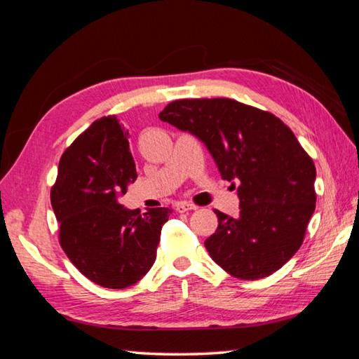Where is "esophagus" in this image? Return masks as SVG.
I'll use <instances>...</instances> for the list:
<instances>
[{
  "mask_svg": "<svg viewBox=\"0 0 359 359\" xmlns=\"http://www.w3.org/2000/svg\"><path fill=\"white\" fill-rule=\"evenodd\" d=\"M190 210H196V205L190 204V202H177V204H175V212L184 213Z\"/></svg>",
  "mask_w": 359,
  "mask_h": 359,
  "instance_id": "1",
  "label": "esophagus"
}]
</instances>
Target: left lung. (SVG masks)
Wrapping results in <instances>:
<instances>
[{"label": "left lung", "instance_id": "8db88e82", "mask_svg": "<svg viewBox=\"0 0 359 359\" xmlns=\"http://www.w3.org/2000/svg\"><path fill=\"white\" fill-rule=\"evenodd\" d=\"M207 146L224 180L238 182L240 217L219 210L210 257L240 279L270 276L302 246L316 210V166L285 123L233 99L174 100L158 114Z\"/></svg>", "mask_w": 359, "mask_h": 359}]
</instances>
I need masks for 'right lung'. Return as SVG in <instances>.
<instances>
[{"label":"right lung","instance_id":"1","mask_svg":"<svg viewBox=\"0 0 359 359\" xmlns=\"http://www.w3.org/2000/svg\"><path fill=\"white\" fill-rule=\"evenodd\" d=\"M136 179L128 132L116 116L94 121L62 154L51 188L60 221V243L70 262L90 281L126 289L151 270L161 227L172 210L141 215L117 202Z\"/></svg>","mask_w":359,"mask_h":359}]
</instances>
